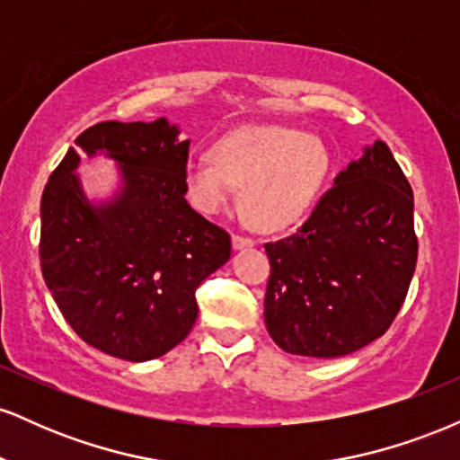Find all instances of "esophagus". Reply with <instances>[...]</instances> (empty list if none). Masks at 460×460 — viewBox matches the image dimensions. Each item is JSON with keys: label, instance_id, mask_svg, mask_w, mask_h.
Here are the masks:
<instances>
[{"label": "esophagus", "instance_id": "34e87169", "mask_svg": "<svg viewBox=\"0 0 460 460\" xmlns=\"http://www.w3.org/2000/svg\"><path fill=\"white\" fill-rule=\"evenodd\" d=\"M234 248H237V251H240V248H248V246H252L255 244V240H252V237H248V235H242V234H235L234 235Z\"/></svg>", "mask_w": 460, "mask_h": 460}]
</instances>
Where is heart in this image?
<instances>
[{"instance_id": "1", "label": "heart", "mask_w": 460, "mask_h": 460, "mask_svg": "<svg viewBox=\"0 0 460 460\" xmlns=\"http://www.w3.org/2000/svg\"><path fill=\"white\" fill-rule=\"evenodd\" d=\"M331 171L318 136L283 125H248L226 134L212 155L186 166L183 186L199 212L218 214L244 188V212L261 231H283L309 214Z\"/></svg>"}]
</instances>
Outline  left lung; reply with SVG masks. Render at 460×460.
<instances>
[{
	"label": "left lung",
	"instance_id": "1",
	"mask_svg": "<svg viewBox=\"0 0 460 460\" xmlns=\"http://www.w3.org/2000/svg\"><path fill=\"white\" fill-rule=\"evenodd\" d=\"M263 318L289 355L335 358L392 326L417 263L413 190L383 140L348 164L296 234L266 242Z\"/></svg>",
	"mask_w": 460,
	"mask_h": 460
}]
</instances>
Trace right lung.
Wrapping results in <instances>:
<instances>
[{"label":"right lung","instance_id":"1","mask_svg":"<svg viewBox=\"0 0 460 460\" xmlns=\"http://www.w3.org/2000/svg\"><path fill=\"white\" fill-rule=\"evenodd\" d=\"M177 134L166 119L93 125L75 145L119 164V197L88 203L71 146L40 199V270L58 309L88 346L125 361L181 344L199 285L231 255V235L186 200L190 140Z\"/></svg>","mask_w":460,"mask_h":460}]
</instances>
